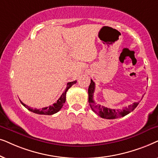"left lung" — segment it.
<instances>
[{
    "mask_svg": "<svg viewBox=\"0 0 158 158\" xmlns=\"http://www.w3.org/2000/svg\"><path fill=\"white\" fill-rule=\"evenodd\" d=\"M94 89H95V84L91 79V82H90L89 89H88V95H89V100L88 101H89V106L91 107L92 110L94 113H96L98 115L103 118L114 119L123 117L133 111L139 105V102H134L133 104L130 105L128 107H126L123 109H118V110L106 108V107L102 106L100 105H96L93 100Z\"/></svg>",
    "mask_w": 158,
    "mask_h": 158,
    "instance_id": "left-lung-1",
    "label": "left lung"
}]
</instances>
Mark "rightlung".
<instances>
[{
  "label": "right lung",
  "instance_id": "obj_1",
  "mask_svg": "<svg viewBox=\"0 0 158 158\" xmlns=\"http://www.w3.org/2000/svg\"><path fill=\"white\" fill-rule=\"evenodd\" d=\"M77 83V81H71V82H69L67 83V87L66 88V89H65V91L63 92V94L60 95V97L59 98V99L56 101L55 103H53L51 106H48V107H45V108H43L42 109H33L30 108V107L27 106V105H25L24 103H23L22 101L20 100L21 103H22L23 106H24L25 108L28 109L29 110L31 111V112L35 113H37V114H40V115H52L54 114V113H58V111H59L60 109L62 108L63 106H64V104L65 103V102H66V92L68 91V89L70 88L71 86L73 85H74V84Z\"/></svg>",
  "mask_w": 158,
  "mask_h": 158
}]
</instances>
